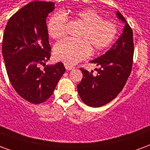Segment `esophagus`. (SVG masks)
<instances>
[{
	"mask_svg": "<svg viewBox=\"0 0 150 150\" xmlns=\"http://www.w3.org/2000/svg\"><path fill=\"white\" fill-rule=\"evenodd\" d=\"M65 67L67 70H73V69H75V67H73V66H71V65H67V64H65Z\"/></svg>",
	"mask_w": 150,
	"mask_h": 150,
	"instance_id": "34e87169",
	"label": "esophagus"
}]
</instances>
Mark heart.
<instances>
[{"label":"heart","mask_w":150,"mask_h":150,"mask_svg":"<svg viewBox=\"0 0 150 150\" xmlns=\"http://www.w3.org/2000/svg\"><path fill=\"white\" fill-rule=\"evenodd\" d=\"M76 21L83 25L79 39H64L54 46V56L57 60L67 65H75L91 54L92 48L99 52L106 49L115 40L117 25L115 22L104 20L100 13L92 9H85L76 13ZM50 36L59 39L65 36L67 18L62 13H58L50 18L47 25Z\"/></svg>","instance_id":"1"}]
</instances>
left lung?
I'll use <instances>...</instances> for the list:
<instances>
[{
    "label": "left lung",
    "mask_w": 150,
    "mask_h": 150,
    "mask_svg": "<svg viewBox=\"0 0 150 150\" xmlns=\"http://www.w3.org/2000/svg\"><path fill=\"white\" fill-rule=\"evenodd\" d=\"M116 15L125 26L112 47L91 61L97 65V75H93V71L89 72L80 68L83 79L77 85V90L82 101L90 107H101L115 99L122 91L132 71L134 53L132 30L119 11Z\"/></svg>",
    "instance_id": "left-lung-1"
}]
</instances>
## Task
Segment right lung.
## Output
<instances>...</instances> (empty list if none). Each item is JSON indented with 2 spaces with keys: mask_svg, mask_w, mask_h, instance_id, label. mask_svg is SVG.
Segmentation results:
<instances>
[{
  "mask_svg": "<svg viewBox=\"0 0 150 150\" xmlns=\"http://www.w3.org/2000/svg\"><path fill=\"white\" fill-rule=\"evenodd\" d=\"M54 9L53 2L29 3L9 18L3 36L2 54L9 81L32 104L49 99L66 71L62 62L46 65L51 50L46 19Z\"/></svg>",
  "mask_w": 150,
  "mask_h": 150,
  "instance_id": "right-lung-1",
  "label": "right lung"
}]
</instances>
